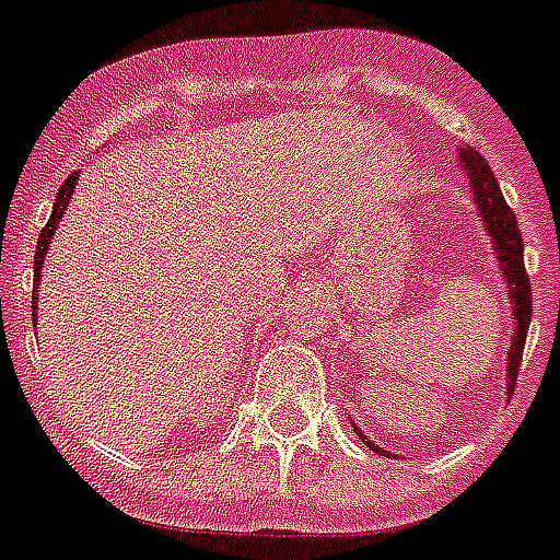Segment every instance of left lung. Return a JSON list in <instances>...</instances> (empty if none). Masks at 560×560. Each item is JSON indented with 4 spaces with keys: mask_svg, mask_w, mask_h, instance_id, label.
I'll return each mask as SVG.
<instances>
[{
    "mask_svg": "<svg viewBox=\"0 0 560 560\" xmlns=\"http://www.w3.org/2000/svg\"><path fill=\"white\" fill-rule=\"evenodd\" d=\"M456 156H459L462 174L468 179L470 197H474L479 220H482V226H486V235L491 237V244H494V258L497 264H500V272H503L505 293H509V305H512L514 337L512 346H509V363H505V389L512 395V386L514 381H517V372H521L526 331H529L532 323V288L529 276H526V267H523V235L521 229H517L514 211L505 206L503 191L497 186V179L494 174H491V168H488V162L482 160L474 148H459ZM351 424H354V421H351ZM354 430H358V424H354ZM360 439H363L366 447H372L374 453L392 456L389 451H383V447H377L374 442H369L363 433H360Z\"/></svg>",
    "mask_w": 560,
    "mask_h": 560,
    "instance_id": "1",
    "label": "left lung"
}]
</instances>
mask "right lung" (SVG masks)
I'll list each match as a JSON object with an SVG mask.
<instances>
[{"label":"right lung","instance_id":"right-lung-1","mask_svg":"<svg viewBox=\"0 0 560 560\" xmlns=\"http://www.w3.org/2000/svg\"><path fill=\"white\" fill-rule=\"evenodd\" d=\"M78 177H81V171H74V174H69V179H66L63 186H60V191H57V200H55V209H51V218H48L46 229L39 232V241H37V253H34V296H31V316H34V325H37V296H39V270H43V261H46V253H48V244H51V237H55L57 232V223L63 220L66 214V206H69V200H72L74 194V186H78Z\"/></svg>","mask_w":560,"mask_h":560}]
</instances>
